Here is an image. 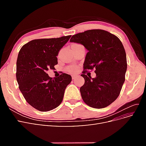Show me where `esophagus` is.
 <instances>
[{"label": "esophagus", "instance_id": "esophagus-1", "mask_svg": "<svg viewBox=\"0 0 146 146\" xmlns=\"http://www.w3.org/2000/svg\"><path fill=\"white\" fill-rule=\"evenodd\" d=\"M77 75H73V76H72V78L73 79V80H74V79H75V78H76V77H77Z\"/></svg>", "mask_w": 146, "mask_h": 146}]
</instances>
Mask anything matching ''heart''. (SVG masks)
<instances>
[{"mask_svg":"<svg viewBox=\"0 0 146 146\" xmlns=\"http://www.w3.org/2000/svg\"><path fill=\"white\" fill-rule=\"evenodd\" d=\"M68 71L70 72H74L77 70V68L75 67V66H70L68 69Z\"/></svg>","mask_w":146,"mask_h":146,"instance_id":"obj_1","label":"heart"}]
</instances>
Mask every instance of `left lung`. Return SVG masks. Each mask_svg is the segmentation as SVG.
Listing matches in <instances>:
<instances>
[{"instance_id":"obj_1","label":"left lung","mask_w":146,"mask_h":146,"mask_svg":"<svg viewBox=\"0 0 146 146\" xmlns=\"http://www.w3.org/2000/svg\"><path fill=\"white\" fill-rule=\"evenodd\" d=\"M70 42L80 44L88 53L84 69H96L95 78L83 71L85 83L80 88L85 103L94 108H103L112 104L120 94L127 71V57L121 41L105 30H90L74 35Z\"/></svg>"}]
</instances>
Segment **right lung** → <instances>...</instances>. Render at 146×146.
<instances>
[{"label":"right lung","instance_id":"1","mask_svg":"<svg viewBox=\"0 0 146 146\" xmlns=\"http://www.w3.org/2000/svg\"><path fill=\"white\" fill-rule=\"evenodd\" d=\"M70 37L34 39L19 52L16 62L19 88L26 101L39 111H48L59 106L72 80L71 76L65 73L54 79L47 74L58 64L56 56Z\"/></svg>","mask_w":146,"mask_h":146}]
</instances>
